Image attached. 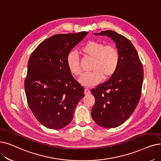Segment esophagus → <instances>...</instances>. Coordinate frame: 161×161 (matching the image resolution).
I'll list each match as a JSON object with an SVG mask.
<instances>
[{
  "label": "esophagus",
  "instance_id": "obj_1",
  "mask_svg": "<svg viewBox=\"0 0 161 161\" xmlns=\"http://www.w3.org/2000/svg\"><path fill=\"white\" fill-rule=\"evenodd\" d=\"M84 93H85V95H89V94H90L91 93V92H90V90L88 89V88H86L85 89V90H84Z\"/></svg>",
  "mask_w": 161,
  "mask_h": 161
}]
</instances>
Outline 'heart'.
I'll return each instance as SVG.
<instances>
[{
    "instance_id": "b5f03b06",
    "label": "heart",
    "mask_w": 161,
    "mask_h": 161,
    "mask_svg": "<svg viewBox=\"0 0 161 161\" xmlns=\"http://www.w3.org/2000/svg\"><path fill=\"white\" fill-rule=\"evenodd\" d=\"M80 53L85 57L93 60L91 66L93 72L85 74L80 80L81 84L86 86H95L101 82L103 78H110L115 74L120 64V53L114 45H105L101 42L89 41L81 48ZM66 64L74 75H81L80 59L75 53H68Z\"/></svg>"
}]
</instances>
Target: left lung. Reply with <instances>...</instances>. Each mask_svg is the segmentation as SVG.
Wrapping results in <instances>:
<instances>
[{
    "label": "left lung",
    "mask_w": 161,
    "mask_h": 161,
    "mask_svg": "<svg viewBox=\"0 0 161 161\" xmlns=\"http://www.w3.org/2000/svg\"><path fill=\"white\" fill-rule=\"evenodd\" d=\"M113 39L120 53V64L115 74L107 81L92 90L95 103L92 116L100 126H119L134 113L142 94L143 69L131 42L112 30L95 33Z\"/></svg>",
    "instance_id": "8db88e82"
}]
</instances>
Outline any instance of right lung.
<instances>
[{
    "mask_svg": "<svg viewBox=\"0 0 161 161\" xmlns=\"http://www.w3.org/2000/svg\"><path fill=\"white\" fill-rule=\"evenodd\" d=\"M88 32L57 34L40 43L31 54L24 87L27 103L37 120L58 130L71 122L84 88L66 64V57Z\"/></svg>",
    "mask_w": 161,
    "mask_h": 161,
    "instance_id": "right-lung-1",
    "label": "right lung"
}]
</instances>
